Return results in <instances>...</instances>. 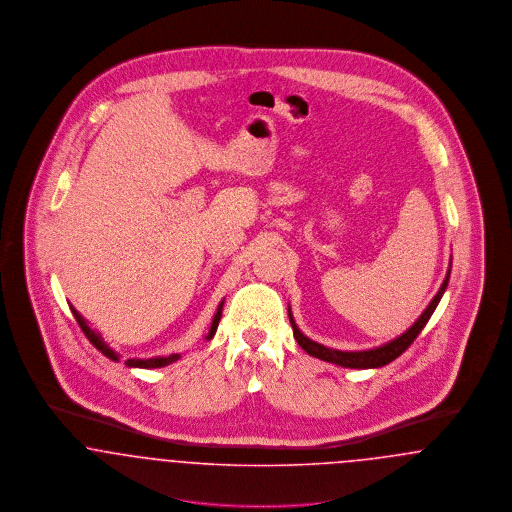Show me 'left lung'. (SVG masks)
I'll return each mask as SVG.
<instances>
[{
  "label": "left lung",
  "instance_id": "8db88e82",
  "mask_svg": "<svg viewBox=\"0 0 512 512\" xmlns=\"http://www.w3.org/2000/svg\"><path fill=\"white\" fill-rule=\"evenodd\" d=\"M449 276H451V263H449V270L445 274V280L441 284L438 293L434 295V299L428 303V307L422 311V315L414 320L413 326L407 328L401 336L393 338V340L386 341L382 345L370 347V349H359V351H341V349H334L328 345H322L318 341L307 338L299 326L295 324V318L292 315V309L288 307V317H290V324H292L293 338L301 345V349H305L311 357H317L320 361L332 363V365L343 366V368H382V366L390 365L391 361H395L414 340L416 336L422 332V328L426 326V322L434 315L436 307H438L443 293L447 290L449 284Z\"/></svg>",
  "mask_w": 512,
  "mask_h": 512
}]
</instances>
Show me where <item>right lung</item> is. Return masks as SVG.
<instances>
[{"label":"right lung","mask_w":512,"mask_h":512,"mask_svg":"<svg viewBox=\"0 0 512 512\" xmlns=\"http://www.w3.org/2000/svg\"><path fill=\"white\" fill-rule=\"evenodd\" d=\"M222 305H224V299L220 301L219 307H217V313H215V317H213V322H211V328H209V332H207V336H205V341L213 340V336H215V332H217V328H219ZM71 311H73L78 326L82 328V332L86 334V338L98 349L99 353H103L107 359L119 363V361H121V355H119L115 349H111L109 343H105V340L101 338L99 332L90 328V322L82 317V315L74 309L73 305H71ZM180 359H182L180 353H172V355H167V357L155 355V357H149V359H126L124 365L128 366V368H161V366L172 365V363H176V361H180Z\"/></svg>","instance_id":"add662e5"}]
</instances>
